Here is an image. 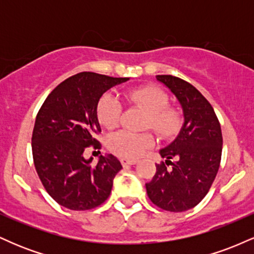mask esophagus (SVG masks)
I'll list each match as a JSON object with an SVG mask.
<instances>
[{"label":"esophagus","instance_id":"34e87169","mask_svg":"<svg viewBox=\"0 0 254 254\" xmlns=\"http://www.w3.org/2000/svg\"><path fill=\"white\" fill-rule=\"evenodd\" d=\"M121 162H122V165H123V166H131V165H136L137 164V160H133V159H122Z\"/></svg>","mask_w":254,"mask_h":254}]
</instances>
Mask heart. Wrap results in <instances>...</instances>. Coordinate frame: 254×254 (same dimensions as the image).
<instances>
[{
  "instance_id": "b5f03b06",
  "label": "heart",
  "mask_w": 254,
  "mask_h": 254,
  "mask_svg": "<svg viewBox=\"0 0 254 254\" xmlns=\"http://www.w3.org/2000/svg\"><path fill=\"white\" fill-rule=\"evenodd\" d=\"M125 100L147 112L144 129H151L161 138L176 137L184 124L183 112L170 105L167 93L155 86L138 87L125 93ZM98 119L107 129L117 127L123 115V105L110 93H105L97 106ZM155 143L150 132L133 133L119 131L109 138V148L113 153L124 157H138Z\"/></svg>"
}]
</instances>
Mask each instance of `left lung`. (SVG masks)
<instances>
[{
  "label": "left lung",
  "instance_id": "8db88e82",
  "mask_svg": "<svg viewBox=\"0 0 254 254\" xmlns=\"http://www.w3.org/2000/svg\"><path fill=\"white\" fill-rule=\"evenodd\" d=\"M156 78L178 98L185 122L177 138L160 150L167 160L156 165L145 189L156 206L182 212L196 206L210 190L220 168L222 131L210 103L196 87L172 75H157ZM172 158L176 161L172 163Z\"/></svg>",
  "mask_w": 254,
  "mask_h": 254
}]
</instances>
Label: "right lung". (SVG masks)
I'll list each match as a JSON object with an SVG mask.
<instances>
[{
	"mask_svg": "<svg viewBox=\"0 0 254 254\" xmlns=\"http://www.w3.org/2000/svg\"><path fill=\"white\" fill-rule=\"evenodd\" d=\"M127 77H111L83 71L61 82L38 112L32 154L34 167L46 192L70 210H89L101 205L122 170L113 155H100L98 164L86 160L87 148L99 149L101 132L97 106L101 95Z\"/></svg>",
	"mask_w": 254,
	"mask_h": 254,
	"instance_id": "obj_1",
	"label": "right lung"
}]
</instances>
